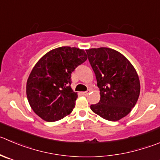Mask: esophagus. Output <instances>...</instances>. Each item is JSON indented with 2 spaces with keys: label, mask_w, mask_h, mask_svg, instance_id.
<instances>
[{
  "label": "esophagus",
  "mask_w": 160,
  "mask_h": 160,
  "mask_svg": "<svg viewBox=\"0 0 160 160\" xmlns=\"http://www.w3.org/2000/svg\"><path fill=\"white\" fill-rule=\"evenodd\" d=\"M89 92H90V90H87V91H86V92H82V95H84V96H87L88 94L89 93Z\"/></svg>",
  "instance_id": "obj_1"
}]
</instances>
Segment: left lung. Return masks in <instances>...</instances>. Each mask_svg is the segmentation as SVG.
Listing matches in <instances>:
<instances>
[{
  "mask_svg": "<svg viewBox=\"0 0 160 160\" xmlns=\"http://www.w3.org/2000/svg\"><path fill=\"white\" fill-rule=\"evenodd\" d=\"M95 73L100 100L92 104L94 113L109 121H118L128 115L140 95L136 70L123 55L109 48L86 50Z\"/></svg>",
  "mask_w": 160,
  "mask_h": 160,
  "instance_id": "1",
  "label": "left lung"
}]
</instances>
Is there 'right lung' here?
<instances>
[{"instance_id": "add662e5", "label": "right lung", "mask_w": 160, "mask_h": 160, "mask_svg": "<svg viewBox=\"0 0 160 160\" xmlns=\"http://www.w3.org/2000/svg\"><path fill=\"white\" fill-rule=\"evenodd\" d=\"M87 60L83 49L60 47L47 52L33 67L27 82L33 111L42 119L55 122L72 112L77 92L71 89V73Z\"/></svg>"}]
</instances>
